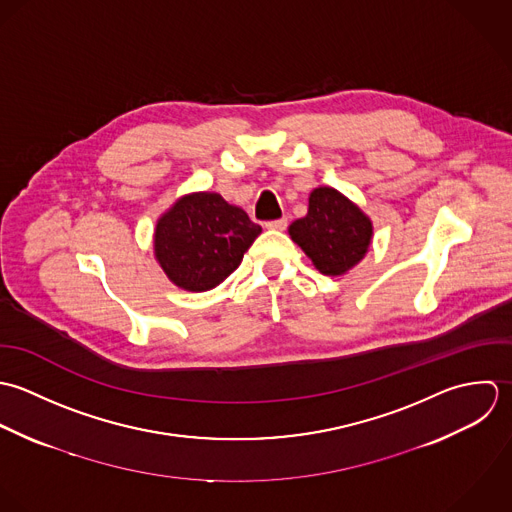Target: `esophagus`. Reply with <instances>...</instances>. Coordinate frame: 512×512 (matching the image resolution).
<instances>
[{
	"mask_svg": "<svg viewBox=\"0 0 512 512\" xmlns=\"http://www.w3.org/2000/svg\"><path fill=\"white\" fill-rule=\"evenodd\" d=\"M265 227H267V229H277V231H281V229H285V227H287V217L265 221Z\"/></svg>",
	"mask_w": 512,
	"mask_h": 512,
	"instance_id": "obj_1",
	"label": "esophagus"
}]
</instances>
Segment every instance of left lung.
Returning a JSON list of instances; mask_svg holds the SVG:
<instances>
[{
    "label": "left lung",
    "mask_w": 512,
    "mask_h": 512,
    "mask_svg": "<svg viewBox=\"0 0 512 512\" xmlns=\"http://www.w3.org/2000/svg\"><path fill=\"white\" fill-rule=\"evenodd\" d=\"M289 233L322 275H342L366 255L372 223L358 205L324 186L310 194L307 215L293 221Z\"/></svg>",
    "instance_id": "obj_1"
}]
</instances>
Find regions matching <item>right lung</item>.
Here are the masks:
<instances>
[{
	"label": "right lung",
	"instance_id": "obj_1",
	"mask_svg": "<svg viewBox=\"0 0 512 512\" xmlns=\"http://www.w3.org/2000/svg\"><path fill=\"white\" fill-rule=\"evenodd\" d=\"M259 233L261 225L219 194H192L160 217L154 253L174 285L204 293L239 267Z\"/></svg>",
	"mask_w": 512,
	"mask_h": 512
}]
</instances>
